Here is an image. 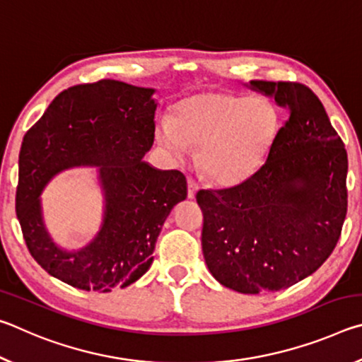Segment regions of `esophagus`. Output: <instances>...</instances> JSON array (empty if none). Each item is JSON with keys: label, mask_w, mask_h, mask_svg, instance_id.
Wrapping results in <instances>:
<instances>
[{"label": "esophagus", "mask_w": 362, "mask_h": 362, "mask_svg": "<svg viewBox=\"0 0 362 362\" xmlns=\"http://www.w3.org/2000/svg\"><path fill=\"white\" fill-rule=\"evenodd\" d=\"M187 185H188V198H194L196 196V192L199 189V185L198 182H196L193 177H188L187 179Z\"/></svg>", "instance_id": "1"}]
</instances>
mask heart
I'll use <instances>...</instances> for the list:
<instances>
[{
    "label": "heart",
    "mask_w": 362,
    "mask_h": 362,
    "mask_svg": "<svg viewBox=\"0 0 362 362\" xmlns=\"http://www.w3.org/2000/svg\"><path fill=\"white\" fill-rule=\"evenodd\" d=\"M279 127V110L265 97L209 90L177 102L156 139L179 159L188 146H199L201 173L220 185H238L263 166Z\"/></svg>",
    "instance_id": "b5f03b06"
}]
</instances>
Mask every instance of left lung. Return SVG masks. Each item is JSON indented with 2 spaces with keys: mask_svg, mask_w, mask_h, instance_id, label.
Masks as SVG:
<instances>
[{
  "mask_svg": "<svg viewBox=\"0 0 362 362\" xmlns=\"http://www.w3.org/2000/svg\"><path fill=\"white\" fill-rule=\"evenodd\" d=\"M287 110L263 166L240 185L199 189L207 268L241 293L276 292L329 259L346 216L348 158L321 100L296 81H250Z\"/></svg>",
  "mask_w": 362,
  "mask_h": 362,
  "instance_id": "obj_1",
  "label": "left lung"
}]
</instances>
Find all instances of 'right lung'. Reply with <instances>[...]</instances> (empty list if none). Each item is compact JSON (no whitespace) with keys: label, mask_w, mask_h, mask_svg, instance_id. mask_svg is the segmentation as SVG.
I'll use <instances>...</instances> for the list:
<instances>
[{"label":"right lung","mask_w":362,"mask_h":362,"mask_svg":"<svg viewBox=\"0 0 362 362\" xmlns=\"http://www.w3.org/2000/svg\"><path fill=\"white\" fill-rule=\"evenodd\" d=\"M153 93L116 79L71 86L23 137L16 194L23 240L41 268L76 289L136 283L151 265L164 220L187 198L180 170H158L142 159L155 139ZM81 163L101 166L106 220L89 247L65 253L44 230L39 193L59 170Z\"/></svg>","instance_id":"1"}]
</instances>
